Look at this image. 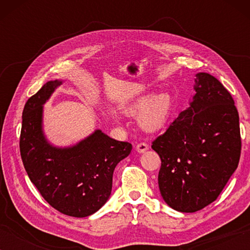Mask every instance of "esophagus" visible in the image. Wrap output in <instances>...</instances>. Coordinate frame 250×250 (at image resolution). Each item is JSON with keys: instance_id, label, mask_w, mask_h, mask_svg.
<instances>
[{"instance_id": "esophagus-1", "label": "esophagus", "mask_w": 250, "mask_h": 250, "mask_svg": "<svg viewBox=\"0 0 250 250\" xmlns=\"http://www.w3.org/2000/svg\"><path fill=\"white\" fill-rule=\"evenodd\" d=\"M135 149L139 153H143L148 150V145H146V143H139V145H136Z\"/></svg>"}]
</instances>
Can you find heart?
Segmentation results:
<instances>
[{"instance_id": "heart-1", "label": "heart", "mask_w": 250, "mask_h": 250, "mask_svg": "<svg viewBox=\"0 0 250 250\" xmlns=\"http://www.w3.org/2000/svg\"><path fill=\"white\" fill-rule=\"evenodd\" d=\"M174 111V99L168 92H157L133 99L123 105L125 115L138 116V124L143 131L158 132L168 124Z\"/></svg>"}]
</instances>
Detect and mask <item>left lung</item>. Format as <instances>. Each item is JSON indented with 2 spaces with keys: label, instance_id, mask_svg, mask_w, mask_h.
Here are the masks:
<instances>
[{
  "label": "left lung",
  "instance_id": "1",
  "mask_svg": "<svg viewBox=\"0 0 250 250\" xmlns=\"http://www.w3.org/2000/svg\"><path fill=\"white\" fill-rule=\"evenodd\" d=\"M196 93L151 148L162 159L158 186L173 209L194 213L216 200L240 159L239 115L231 94L210 74L198 73Z\"/></svg>",
  "mask_w": 250,
  "mask_h": 250
}]
</instances>
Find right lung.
<instances>
[{"label": "right lung", "mask_w": 250, "mask_h": 250, "mask_svg": "<svg viewBox=\"0 0 250 250\" xmlns=\"http://www.w3.org/2000/svg\"><path fill=\"white\" fill-rule=\"evenodd\" d=\"M62 82L49 81L26 102L20 155L30 181L51 206L64 215L86 217L107 203L115 167L131 153L132 145L101 129L73 146L51 143L43 128L44 104Z\"/></svg>", "instance_id": "right-lung-1"}]
</instances>
